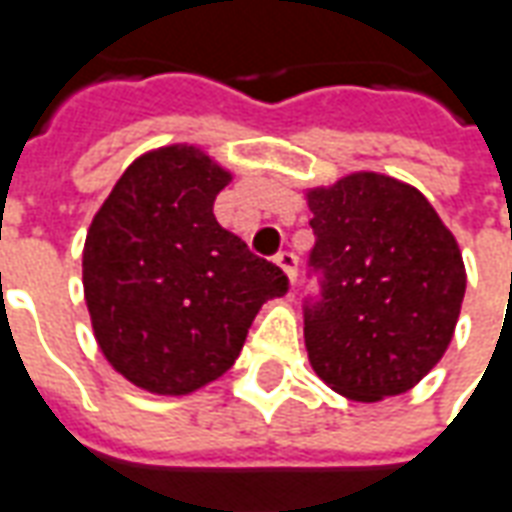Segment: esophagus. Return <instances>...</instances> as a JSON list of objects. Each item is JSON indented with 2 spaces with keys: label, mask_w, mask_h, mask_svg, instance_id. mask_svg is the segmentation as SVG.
Listing matches in <instances>:
<instances>
[{
  "label": "esophagus",
  "mask_w": 512,
  "mask_h": 512,
  "mask_svg": "<svg viewBox=\"0 0 512 512\" xmlns=\"http://www.w3.org/2000/svg\"><path fill=\"white\" fill-rule=\"evenodd\" d=\"M277 266L285 271V277H288V282L293 285V282H296V266H299V257L293 255V252H279Z\"/></svg>",
  "instance_id": "34e87169"
}]
</instances>
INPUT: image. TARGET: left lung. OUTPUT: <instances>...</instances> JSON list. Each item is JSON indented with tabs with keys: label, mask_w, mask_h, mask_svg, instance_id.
Here are the masks:
<instances>
[{
	"label": "left lung",
	"mask_w": 512,
	"mask_h": 512,
	"mask_svg": "<svg viewBox=\"0 0 512 512\" xmlns=\"http://www.w3.org/2000/svg\"><path fill=\"white\" fill-rule=\"evenodd\" d=\"M310 263L323 299L304 312L312 370L337 395L378 403L403 395L447 351L466 293L455 235L411 183L351 172L304 191Z\"/></svg>",
	"instance_id": "obj_1"
}]
</instances>
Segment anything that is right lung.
Instances as JSON below:
<instances>
[{
  "label": "right lung",
  "mask_w": 512,
  "mask_h": 512,
  "mask_svg": "<svg viewBox=\"0 0 512 512\" xmlns=\"http://www.w3.org/2000/svg\"><path fill=\"white\" fill-rule=\"evenodd\" d=\"M233 180L202 147L164 145L134 158L90 222L84 301L95 343L150 395L183 397L222 378L268 299L288 277L213 216Z\"/></svg>",
  "instance_id": "add662e5"
}]
</instances>
